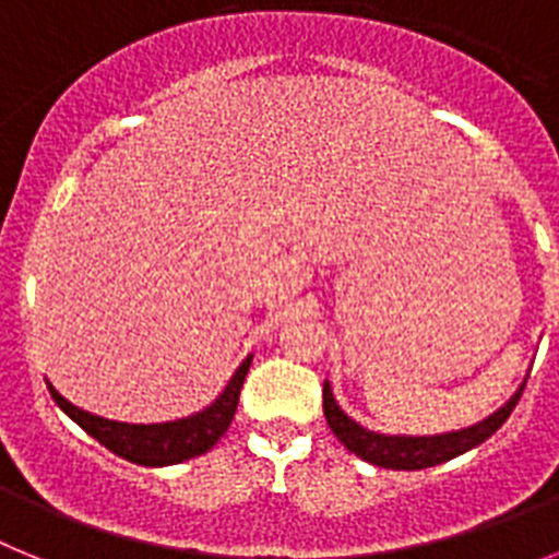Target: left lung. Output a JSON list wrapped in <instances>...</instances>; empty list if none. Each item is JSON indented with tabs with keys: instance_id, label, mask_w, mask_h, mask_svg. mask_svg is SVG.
I'll return each instance as SVG.
<instances>
[{
	"instance_id": "obj_1",
	"label": "left lung",
	"mask_w": 559,
	"mask_h": 559,
	"mask_svg": "<svg viewBox=\"0 0 559 559\" xmlns=\"http://www.w3.org/2000/svg\"><path fill=\"white\" fill-rule=\"evenodd\" d=\"M523 386H526V383H521V389H518L496 414H490V417L476 423V426L451 433H437V437H403V433L389 437V433L369 431V428H364L360 423H355L347 412H341L328 380H324L322 397L328 426L333 428L338 442L347 448L349 453H355V456H360L369 464H378V467H389V471H426V467H433V464L451 462V459L462 456V453H467L471 448L481 445L484 439H490L492 433L507 423L512 408L518 406Z\"/></svg>"
}]
</instances>
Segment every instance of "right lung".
Listing matches in <instances>:
<instances>
[{
	"mask_svg": "<svg viewBox=\"0 0 559 559\" xmlns=\"http://www.w3.org/2000/svg\"><path fill=\"white\" fill-rule=\"evenodd\" d=\"M249 367L251 355L237 367V372L231 374V380L226 383L224 392L218 394V400L212 406H206L204 412L185 419H173V423H153V426H131V423L97 417V414H88L83 408L72 406L67 397L56 392L52 383H47V389L58 403V408H63V414H69L88 437H95L108 451L133 464L165 467V464H179L192 456H201V453L210 451L224 437L226 428L235 419L237 397H240V386H243Z\"/></svg>",
	"mask_w": 559,
	"mask_h": 559,
	"instance_id": "add662e5",
	"label": "right lung"
}]
</instances>
